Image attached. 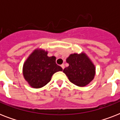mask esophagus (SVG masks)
<instances>
[{"instance_id":"1","label":"esophagus","mask_w":120,"mask_h":120,"mask_svg":"<svg viewBox=\"0 0 120 120\" xmlns=\"http://www.w3.org/2000/svg\"><path fill=\"white\" fill-rule=\"evenodd\" d=\"M61 67L62 68V69L64 70V68H65V65H64V64H62V65H61Z\"/></svg>"}]
</instances>
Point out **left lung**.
I'll list each match as a JSON object with an SVG mask.
<instances>
[{
    "label": "left lung",
    "mask_w": 120,
    "mask_h": 120,
    "mask_svg": "<svg viewBox=\"0 0 120 120\" xmlns=\"http://www.w3.org/2000/svg\"><path fill=\"white\" fill-rule=\"evenodd\" d=\"M66 61L69 66L65 68L63 71L72 83L84 86L93 80L95 74V66L85 54H71Z\"/></svg>",
    "instance_id": "8db88e82"
}]
</instances>
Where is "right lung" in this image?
I'll return each mask as SVG.
<instances>
[{
	"instance_id": "obj_1",
	"label": "right lung",
	"mask_w": 120,
	"mask_h": 120,
	"mask_svg": "<svg viewBox=\"0 0 120 120\" xmlns=\"http://www.w3.org/2000/svg\"><path fill=\"white\" fill-rule=\"evenodd\" d=\"M62 70V68L56 64L55 56L49 57L47 52L38 50L30 55L23 67L24 78L35 88L45 86L55 72Z\"/></svg>"
}]
</instances>
